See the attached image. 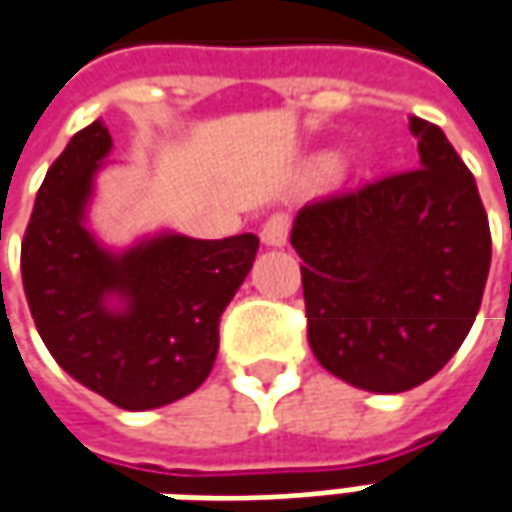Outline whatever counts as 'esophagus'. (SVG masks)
<instances>
[{"instance_id": "1", "label": "esophagus", "mask_w": 512, "mask_h": 512, "mask_svg": "<svg viewBox=\"0 0 512 512\" xmlns=\"http://www.w3.org/2000/svg\"><path fill=\"white\" fill-rule=\"evenodd\" d=\"M289 229H291V218L286 212H277L272 218H266L263 229H260V238L266 246H286L289 240Z\"/></svg>"}]
</instances>
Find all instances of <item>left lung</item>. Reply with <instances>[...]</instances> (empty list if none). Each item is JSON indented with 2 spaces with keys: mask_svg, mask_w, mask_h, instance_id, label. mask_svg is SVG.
I'll return each instance as SVG.
<instances>
[{
  "mask_svg": "<svg viewBox=\"0 0 512 512\" xmlns=\"http://www.w3.org/2000/svg\"><path fill=\"white\" fill-rule=\"evenodd\" d=\"M408 127L419 167L306 203L291 229L314 357L374 394L416 388L456 354L490 272L473 172L436 124Z\"/></svg>",
  "mask_w": 512,
  "mask_h": 512,
  "instance_id": "8db88e82",
  "label": "left lung"
}]
</instances>
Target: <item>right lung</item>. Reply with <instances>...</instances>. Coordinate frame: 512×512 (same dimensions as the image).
I'll return each mask as SVG.
<instances>
[{"mask_svg": "<svg viewBox=\"0 0 512 512\" xmlns=\"http://www.w3.org/2000/svg\"><path fill=\"white\" fill-rule=\"evenodd\" d=\"M113 141L101 121L47 169L22 240V283L50 357L124 411L192 394L218 354V320L252 269L260 240L158 235L110 255L84 229V206ZM121 296L125 309H106Z\"/></svg>", "mask_w": 512, "mask_h": 512, "instance_id": "add662e5", "label": "right lung"}]
</instances>
